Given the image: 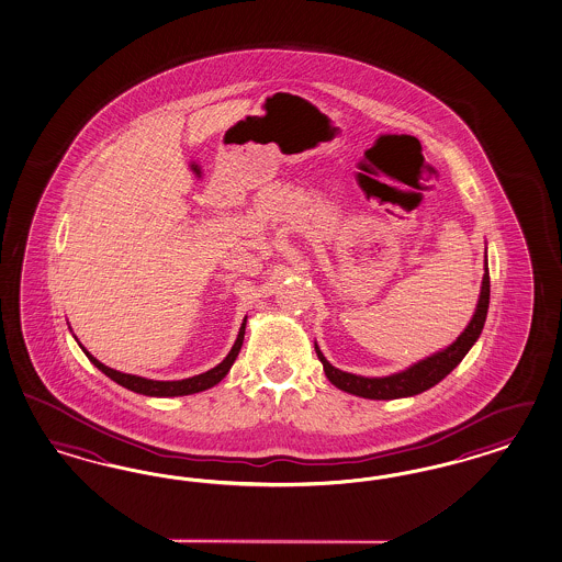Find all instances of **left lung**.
Instances as JSON below:
<instances>
[{
    "mask_svg": "<svg viewBox=\"0 0 562 562\" xmlns=\"http://www.w3.org/2000/svg\"><path fill=\"white\" fill-rule=\"evenodd\" d=\"M488 300H491V277H488V269H484L481 300H479L476 312H474L470 324L465 326L464 333L456 338L448 349L431 355V357L418 361L417 366L404 369L401 373L387 375V378H361V375H353V373L333 368L326 361V357L321 353L318 345H316V353L324 366L326 378L337 385L338 390H345L349 394L371 398V401H392V398L415 396V394H420V392L434 387L435 384H439L449 371L464 359L470 347L476 342V338L481 337L482 326H484L486 312H488Z\"/></svg>",
    "mask_w": 562,
    "mask_h": 562,
    "instance_id": "1",
    "label": "left lung"
}]
</instances>
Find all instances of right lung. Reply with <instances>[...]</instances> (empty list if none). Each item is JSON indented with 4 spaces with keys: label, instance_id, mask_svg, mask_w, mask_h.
I'll return each instance as SVG.
<instances>
[{
    "label": "right lung",
    "instance_id": "add662e5",
    "mask_svg": "<svg viewBox=\"0 0 562 562\" xmlns=\"http://www.w3.org/2000/svg\"><path fill=\"white\" fill-rule=\"evenodd\" d=\"M244 328H246V321L241 324L240 335L236 338L232 351L227 353L224 361L217 366V368L209 369L201 375H194L189 380H178V382H156V380H145L139 375H131V373H121L116 369L106 368L104 363H100L97 357L88 353L83 347V353L88 355V359L97 366L104 375H109L116 384L127 387L131 392H137V394H145V396H187V394H194V392H203L207 387H213L215 384H220L225 378V373L229 371V368L234 366L236 357L240 353L241 340H244Z\"/></svg>",
    "mask_w": 562,
    "mask_h": 562
}]
</instances>
